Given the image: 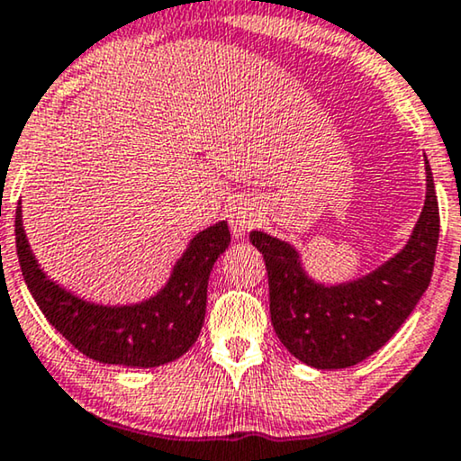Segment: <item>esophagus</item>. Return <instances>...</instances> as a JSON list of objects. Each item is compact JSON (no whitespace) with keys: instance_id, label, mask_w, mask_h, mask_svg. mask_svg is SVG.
Returning a JSON list of instances; mask_svg holds the SVG:
<instances>
[{"instance_id":"esophagus-1","label":"esophagus","mask_w":461,"mask_h":461,"mask_svg":"<svg viewBox=\"0 0 461 461\" xmlns=\"http://www.w3.org/2000/svg\"><path fill=\"white\" fill-rule=\"evenodd\" d=\"M257 219H259V212H257V208L250 202H238L230 212L231 234L236 238L247 236V231L257 225Z\"/></svg>"}]
</instances>
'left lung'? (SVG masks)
I'll list each match as a JSON object with an SVG mask.
<instances>
[{"label":"left lung","mask_w":461,"mask_h":461,"mask_svg":"<svg viewBox=\"0 0 461 461\" xmlns=\"http://www.w3.org/2000/svg\"><path fill=\"white\" fill-rule=\"evenodd\" d=\"M426 164V200L404 247L358 278L322 282L308 272L302 250L253 230L266 259L269 314L278 339L314 369H348L388 343L415 310L432 278L438 244V202Z\"/></svg>","instance_id":"obj_1"}]
</instances>
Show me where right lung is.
<instances>
[{
	"instance_id": "obj_1",
	"label": "right lung",
	"mask_w": 461,
	"mask_h": 461,
	"mask_svg": "<svg viewBox=\"0 0 461 461\" xmlns=\"http://www.w3.org/2000/svg\"><path fill=\"white\" fill-rule=\"evenodd\" d=\"M16 253L21 272L48 322L88 358L128 369H156L181 358L198 339L206 314L212 266L230 247L227 221L189 240L162 288L134 303H96L54 282L35 259L16 208Z\"/></svg>"
}]
</instances>
